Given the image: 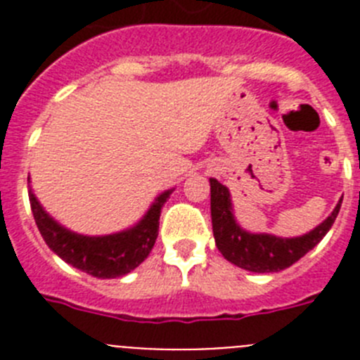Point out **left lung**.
I'll list each match as a JSON object with an SVG mask.
<instances>
[{"label": "left lung", "mask_w": 360, "mask_h": 360, "mask_svg": "<svg viewBox=\"0 0 360 360\" xmlns=\"http://www.w3.org/2000/svg\"><path fill=\"white\" fill-rule=\"evenodd\" d=\"M211 218L216 247L227 262L250 272H279L294 265L326 236L335 221L342 200L332 214L314 231L297 238H278L272 234H252L241 229L232 214L229 189L211 178Z\"/></svg>", "instance_id": "8db88e82"}]
</instances>
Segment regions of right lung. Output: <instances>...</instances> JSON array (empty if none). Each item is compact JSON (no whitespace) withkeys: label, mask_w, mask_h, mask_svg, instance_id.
Segmentation results:
<instances>
[{"label":"right lung","mask_w":360,"mask_h":360,"mask_svg":"<svg viewBox=\"0 0 360 360\" xmlns=\"http://www.w3.org/2000/svg\"><path fill=\"white\" fill-rule=\"evenodd\" d=\"M171 193L173 189L162 193L135 227L108 236H82L68 231L41 207L32 189L28 198L41 236L57 256L94 278L111 279L126 276L149 256L158 236L160 211Z\"/></svg>","instance_id":"obj_1"}]
</instances>
